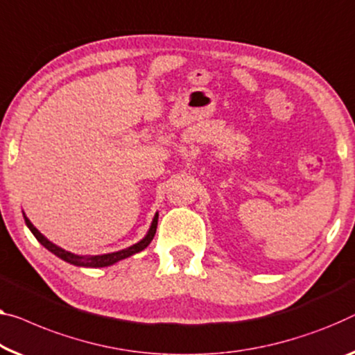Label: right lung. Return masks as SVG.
I'll list each match as a JSON object with an SVG mask.
<instances>
[{"label":"right lung","instance_id":"1","mask_svg":"<svg viewBox=\"0 0 355 355\" xmlns=\"http://www.w3.org/2000/svg\"><path fill=\"white\" fill-rule=\"evenodd\" d=\"M24 218H25L26 226H28V230L33 232V236L36 237V239H38L40 244L42 247H46L51 253H54L55 257H59L60 260L70 263V264H75V266H81V268H105V266H111V264L118 263L121 260H125V258L135 255V253H139L141 250H145V248L150 245L153 237H155V234H156L157 218H159V214L156 211V215L153 216L150 230H148L144 239L139 241L134 245L123 248V250L103 253V255H76V253L68 252V250H65V248L55 245L54 242H51L44 234H41V232L35 228L33 223H31V221L26 218L25 214H24Z\"/></svg>","mask_w":355,"mask_h":355}]
</instances>
